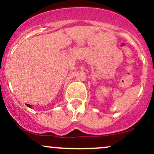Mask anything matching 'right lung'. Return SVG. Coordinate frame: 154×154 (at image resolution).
I'll use <instances>...</instances> for the list:
<instances>
[{
	"instance_id": "1",
	"label": "right lung",
	"mask_w": 154,
	"mask_h": 154,
	"mask_svg": "<svg viewBox=\"0 0 154 154\" xmlns=\"http://www.w3.org/2000/svg\"><path fill=\"white\" fill-rule=\"evenodd\" d=\"M26 105H27V106H29V107H30V108H31V106L30 105H29V104H26Z\"/></svg>"
}]
</instances>
